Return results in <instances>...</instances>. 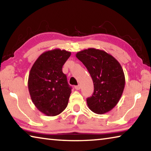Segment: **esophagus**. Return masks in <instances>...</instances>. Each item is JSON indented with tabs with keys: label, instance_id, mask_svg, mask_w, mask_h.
Masks as SVG:
<instances>
[{
	"label": "esophagus",
	"instance_id": "34e87169",
	"mask_svg": "<svg viewBox=\"0 0 151 151\" xmlns=\"http://www.w3.org/2000/svg\"><path fill=\"white\" fill-rule=\"evenodd\" d=\"M75 88L76 89V90H80L81 89V85H77V86H75Z\"/></svg>",
	"mask_w": 151,
	"mask_h": 151
}]
</instances>
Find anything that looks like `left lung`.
<instances>
[{
	"label": "left lung",
	"mask_w": 151,
	"mask_h": 151,
	"mask_svg": "<svg viewBox=\"0 0 151 151\" xmlns=\"http://www.w3.org/2000/svg\"><path fill=\"white\" fill-rule=\"evenodd\" d=\"M87 68L93 79L94 93L86 99L88 108L96 114H104L115 106L125 85L121 64L103 50L89 48L76 54Z\"/></svg>",
	"instance_id": "1"
}]
</instances>
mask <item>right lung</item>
Wrapping results in <instances>:
<instances>
[{"label":"right lung","instance_id":"obj_1","mask_svg":"<svg viewBox=\"0 0 151 151\" xmlns=\"http://www.w3.org/2000/svg\"><path fill=\"white\" fill-rule=\"evenodd\" d=\"M70 55L69 51L60 48L45 51L30 70L28 88L30 98L45 115H58L67 106L71 88L62 68Z\"/></svg>","mask_w":151,"mask_h":151}]
</instances>
